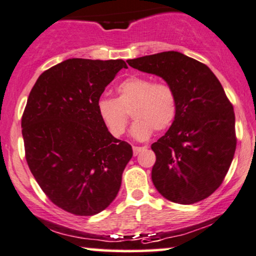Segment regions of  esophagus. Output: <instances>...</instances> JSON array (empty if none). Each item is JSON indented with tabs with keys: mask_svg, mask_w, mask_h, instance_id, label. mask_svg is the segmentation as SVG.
I'll use <instances>...</instances> for the list:
<instances>
[{
	"mask_svg": "<svg viewBox=\"0 0 256 256\" xmlns=\"http://www.w3.org/2000/svg\"><path fill=\"white\" fill-rule=\"evenodd\" d=\"M145 148H146V146H144V148H140V146H134V156L139 154V153H140L142 150H145Z\"/></svg>",
	"mask_w": 256,
	"mask_h": 256,
	"instance_id": "esophagus-1",
	"label": "esophagus"
}]
</instances>
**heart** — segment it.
Returning a JSON list of instances; mask_svg holds the SVG:
<instances>
[{
	"instance_id": "heart-1",
	"label": "heart",
	"mask_w": 256,
	"mask_h": 256,
	"mask_svg": "<svg viewBox=\"0 0 256 256\" xmlns=\"http://www.w3.org/2000/svg\"><path fill=\"white\" fill-rule=\"evenodd\" d=\"M117 98L102 97L97 102L98 114L114 137L126 130L128 112L132 108L134 119L131 136L137 140H148L153 131H164L176 114V96L171 85L145 76H130L117 86Z\"/></svg>"
}]
</instances>
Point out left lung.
I'll list each match as a JSON object with an SVG mask.
<instances>
[{
	"mask_svg": "<svg viewBox=\"0 0 256 256\" xmlns=\"http://www.w3.org/2000/svg\"><path fill=\"white\" fill-rule=\"evenodd\" d=\"M128 66L162 77L176 96V114L153 142L152 182L172 202L190 205L221 185L233 160L235 116L222 85L205 64L178 51L128 60Z\"/></svg>",
	"mask_w": 256,
	"mask_h": 256,
	"instance_id": "left-lung-1",
	"label": "left lung"
}]
</instances>
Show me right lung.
<instances>
[{
  "label": "right lung",
  "instance_id": "add662e5",
  "mask_svg": "<svg viewBox=\"0 0 256 256\" xmlns=\"http://www.w3.org/2000/svg\"><path fill=\"white\" fill-rule=\"evenodd\" d=\"M122 68V60L70 58L38 77L22 117L26 159L54 205L94 216L117 196L132 148L114 138L97 102Z\"/></svg>",
  "mask_w": 256,
  "mask_h": 256
}]
</instances>
